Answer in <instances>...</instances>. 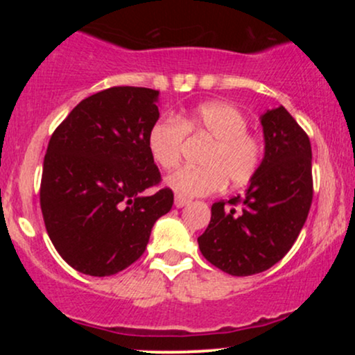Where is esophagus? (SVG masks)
I'll return each mask as SVG.
<instances>
[{
    "label": "esophagus",
    "mask_w": 355,
    "mask_h": 355,
    "mask_svg": "<svg viewBox=\"0 0 355 355\" xmlns=\"http://www.w3.org/2000/svg\"><path fill=\"white\" fill-rule=\"evenodd\" d=\"M189 203H190L189 198L182 197V195H177V197H175V207H177V209H182V207L189 205Z\"/></svg>",
    "instance_id": "34e87169"
}]
</instances>
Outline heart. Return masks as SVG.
<instances>
[{
    "label": "heart",
    "instance_id": "obj_1",
    "mask_svg": "<svg viewBox=\"0 0 355 355\" xmlns=\"http://www.w3.org/2000/svg\"><path fill=\"white\" fill-rule=\"evenodd\" d=\"M245 115L225 101H207L178 118H160L146 133V148L153 164L170 170L182 157L185 135L207 138L197 166H182L166 177V185L178 195L200 197L225 185H245L263 160V145L247 132Z\"/></svg>",
    "mask_w": 355,
    "mask_h": 355
}]
</instances>
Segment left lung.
I'll return each mask as SVG.
<instances>
[{
    "label": "left lung",
    "mask_w": 355,
    "mask_h": 355,
    "mask_svg": "<svg viewBox=\"0 0 355 355\" xmlns=\"http://www.w3.org/2000/svg\"><path fill=\"white\" fill-rule=\"evenodd\" d=\"M266 153L243 195L211 205L198 237L202 255L220 270L245 277L275 266L291 250L311 210L312 148L282 105L260 116Z\"/></svg>",
    "instance_id": "left-lung-1"
}]
</instances>
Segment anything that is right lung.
I'll list each match as a JSON object with an SVG mask.
<instances>
[{"instance_id": "obj_1", "label": "right lung", "mask_w": 355, "mask_h": 355, "mask_svg": "<svg viewBox=\"0 0 355 355\" xmlns=\"http://www.w3.org/2000/svg\"><path fill=\"white\" fill-rule=\"evenodd\" d=\"M158 92L113 87L81 100L53 132L43 162L40 205L64 262L107 277L141 257L153 223L168 214L146 133L158 120Z\"/></svg>"}]
</instances>
